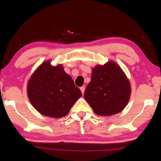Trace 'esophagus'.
I'll use <instances>...</instances> for the list:
<instances>
[{
  "instance_id": "1",
  "label": "esophagus",
  "mask_w": 161,
  "mask_h": 161,
  "mask_svg": "<svg viewBox=\"0 0 161 161\" xmlns=\"http://www.w3.org/2000/svg\"><path fill=\"white\" fill-rule=\"evenodd\" d=\"M80 89L81 92H82V94H84V92H85V86H81V87L80 88Z\"/></svg>"
}]
</instances>
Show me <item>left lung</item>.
<instances>
[{"instance_id":"8db88e82","label":"left lung","mask_w":161,"mask_h":161,"mask_svg":"<svg viewBox=\"0 0 161 161\" xmlns=\"http://www.w3.org/2000/svg\"><path fill=\"white\" fill-rule=\"evenodd\" d=\"M130 94V83L126 75L117 64L109 61L92 69L84 98L96 114L108 116L122 111Z\"/></svg>"}]
</instances>
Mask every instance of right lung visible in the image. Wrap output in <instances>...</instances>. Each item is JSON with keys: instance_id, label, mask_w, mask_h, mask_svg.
I'll use <instances>...</instances> for the list:
<instances>
[{"instance_id": "1", "label": "right lung", "mask_w": 161, "mask_h": 161, "mask_svg": "<svg viewBox=\"0 0 161 161\" xmlns=\"http://www.w3.org/2000/svg\"><path fill=\"white\" fill-rule=\"evenodd\" d=\"M27 94L37 111L53 118L67 115L82 96L62 64L53 66L50 60L42 63L33 72L28 82Z\"/></svg>"}]
</instances>
